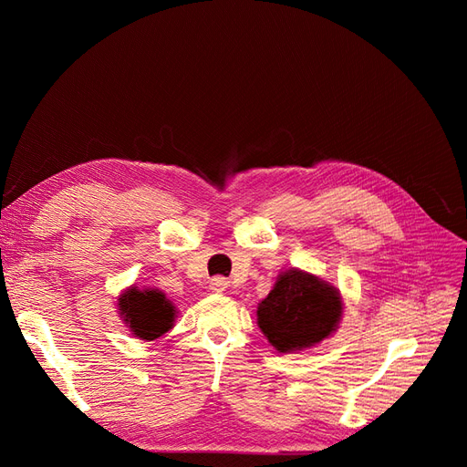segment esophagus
<instances>
[{"label":"esophagus","instance_id":"esophagus-1","mask_svg":"<svg viewBox=\"0 0 467 467\" xmlns=\"http://www.w3.org/2000/svg\"><path fill=\"white\" fill-rule=\"evenodd\" d=\"M228 285H230L228 278H223V276H214V278L210 280V290L220 294V292H223L225 288H228Z\"/></svg>","mask_w":467,"mask_h":467}]
</instances>
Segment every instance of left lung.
<instances>
[{
	"instance_id": "8db88e82",
	"label": "left lung",
	"mask_w": 467,
	"mask_h": 467,
	"mask_svg": "<svg viewBox=\"0 0 467 467\" xmlns=\"http://www.w3.org/2000/svg\"><path fill=\"white\" fill-rule=\"evenodd\" d=\"M343 316V298L329 282L290 268L257 306V323L278 352H296L321 343Z\"/></svg>"
}]
</instances>
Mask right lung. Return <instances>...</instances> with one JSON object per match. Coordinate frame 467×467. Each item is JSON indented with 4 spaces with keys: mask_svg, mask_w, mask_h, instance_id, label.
<instances>
[{
    "mask_svg": "<svg viewBox=\"0 0 467 467\" xmlns=\"http://www.w3.org/2000/svg\"><path fill=\"white\" fill-rule=\"evenodd\" d=\"M119 314L134 337L155 341L173 327L177 309L161 290L130 286L119 296Z\"/></svg>",
    "mask_w": 467,
    "mask_h": 467,
    "instance_id": "obj_1",
    "label": "right lung"
}]
</instances>
